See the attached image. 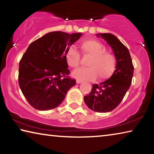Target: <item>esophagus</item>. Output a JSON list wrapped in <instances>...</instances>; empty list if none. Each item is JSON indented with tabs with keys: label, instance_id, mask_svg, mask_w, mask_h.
<instances>
[{
	"label": "esophagus",
	"instance_id": "34e87169",
	"mask_svg": "<svg viewBox=\"0 0 154 154\" xmlns=\"http://www.w3.org/2000/svg\"><path fill=\"white\" fill-rule=\"evenodd\" d=\"M76 82H77V83H78V84H79V83H82V81H80V80H77L76 81Z\"/></svg>",
	"mask_w": 154,
	"mask_h": 154
}]
</instances>
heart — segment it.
Listing matches in <instances>:
<instances>
[{
    "label": "heart",
    "instance_id": "1",
    "mask_svg": "<svg viewBox=\"0 0 154 154\" xmlns=\"http://www.w3.org/2000/svg\"><path fill=\"white\" fill-rule=\"evenodd\" d=\"M79 48L83 56L90 57L88 68H79L72 72L73 77L80 81H93L98 77L105 80L113 75L116 66V59L114 54L106 51V46L95 39L83 41ZM67 64L71 68L79 66L81 55L76 49L70 47L64 53Z\"/></svg>",
    "mask_w": 154,
    "mask_h": 154
}]
</instances>
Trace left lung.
I'll return each instance as SVG.
<instances>
[{"instance_id": "left-lung-1", "label": "left lung", "mask_w": 154, "mask_h": 154, "mask_svg": "<svg viewBox=\"0 0 154 154\" xmlns=\"http://www.w3.org/2000/svg\"><path fill=\"white\" fill-rule=\"evenodd\" d=\"M96 35L111 47L116 59V69L109 79L99 85L93 84L90 94L84 96V101L94 111L106 113L116 109L129 90L134 66L128 49L116 36L110 33Z\"/></svg>"}]
</instances>
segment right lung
I'll return each mask as SVG.
<instances>
[{"label": "right lung", "mask_w": 154, "mask_h": 154, "mask_svg": "<svg viewBox=\"0 0 154 154\" xmlns=\"http://www.w3.org/2000/svg\"><path fill=\"white\" fill-rule=\"evenodd\" d=\"M82 35L56 31L30 44L20 61L18 82L30 105L40 111L57 107L76 81L69 77L64 53Z\"/></svg>", "instance_id": "obj_1"}]
</instances>
